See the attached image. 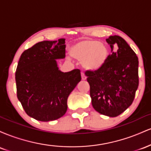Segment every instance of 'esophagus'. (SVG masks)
Returning <instances> with one entry per match:
<instances>
[{
  "label": "esophagus",
  "instance_id": "obj_1",
  "mask_svg": "<svg viewBox=\"0 0 151 151\" xmlns=\"http://www.w3.org/2000/svg\"><path fill=\"white\" fill-rule=\"evenodd\" d=\"M81 79H82V80H86V77L85 76V74L83 73V72H81Z\"/></svg>",
  "mask_w": 151,
  "mask_h": 151
}]
</instances>
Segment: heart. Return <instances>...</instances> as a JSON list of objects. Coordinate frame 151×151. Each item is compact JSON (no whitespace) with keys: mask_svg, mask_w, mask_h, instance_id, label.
Returning a JSON list of instances; mask_svg holds the SVG:
<instances>
[{"mask_svg":"<svg viewBox=\"0 0 151 151\" xmlns=\"http://www.w3.org/2000/svg\"><path fill=\"white\" fill-rule=\"evenodd\" d=\"M70 53L77 60H82V65L86 70L96 71L105 65L109 49L97 40H84L72 46Z\"/></svg>","mask_w":151,"mask_h":151,"instance_id":"obj_1","label":"heart"}]
</instances>
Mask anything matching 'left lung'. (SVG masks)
I'll list each match as a JSON object with an SVG mask.
<instances>
[{
  "mask_svg": "<svg viewBox=\"0 0 151 151\" xmlns=\"http://www.w3.org/2000/svg\"><path fill=\"white\" fill-rule=\"evenodd\" d=\"M112 54L105 65L96 71L85 72L90 86L93 108L103 115L116 117L132 104L138 86V59L120 36L106 39ZM116 43L119 49L113 52Z\"/></svg>",
  "mask_w": 151,
  "mask_h": 151,
  "instance_id": "8db88e82",
  "label": "left lung"
}]
</instances>
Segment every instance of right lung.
I'll return each instance as SVG.
<instances>
[{
    "label": "right lung",
    "mask_w": 151,
    "mask_h": 151,
    "mask_svg": "<svg viewBox=\"0 0 151 151\" xmlns=\"http://www.w3.org/2000/svg\"><path fill=\"white\" fill-rule=\"evenodd\" d=\"M65 39L36 43L22 53L16 72L17 96L29 116L37 121L60 119L67 98L81 81L79 69L59 70L57 59L65 58Z\"/></svg>",
    "instance_id": "right-lung-1"
}]
</instances>
